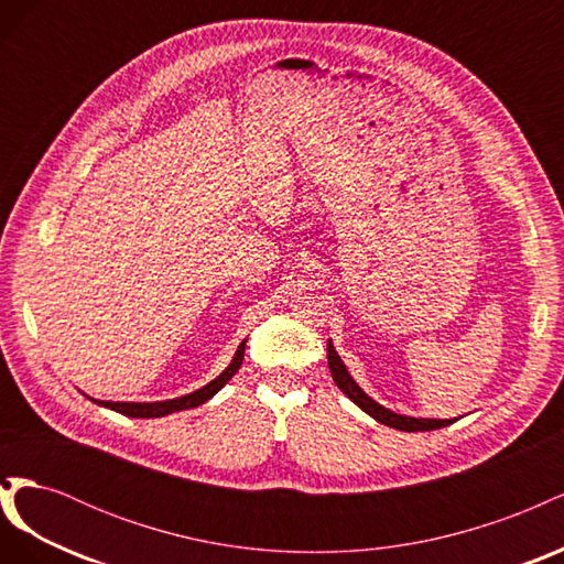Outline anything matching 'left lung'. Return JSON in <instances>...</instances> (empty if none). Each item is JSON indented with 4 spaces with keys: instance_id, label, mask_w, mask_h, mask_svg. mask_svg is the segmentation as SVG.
Listing matches in <instances>:
<instances>
[{
    "instance_id": "left-lung-1",
    "label": "left lung",
    "mask_w": 564,
    "mask_h": 564,
    "mask_svg": "<svg viewBox=\"0 0 564 564\" xmlns=\"http://www.w3.org/2000/svg\"><path fill=\"white\" fill-rule=\"evenodd\" d=\"M327 360H329V369H332V379L334 383L340 388L344 395L355 402L357 406L362 409L365 414H369L371 419H377L379 423L388 425V429H398L404 433H423V431H437L445 429V425H452L456 419H416V416H404L398 412H390L383 404H379L377 400H371L367 392L355 383V379L350 377V371L346 369L344 360H340L332 338L327 340Z\"/></svg>"
}]
</instances>
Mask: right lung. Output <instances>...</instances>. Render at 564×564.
I'll return each mask as SVG.
<instances>
[{
    "label": "right lung",
    "mask_w": 564,
    "mask_h": 564,
    "mask_svg": "<svg viewBox=\"0 0 564 564\" xmlns=\"http://www.w3.org/2000/svg\"><path fill=\"white\" fill-rule=\"evenodd\" d=\"M245 344H247V338L242 340L240 346H237L230 365H228L224 371H220L214 381H209L207 386H202L199 390L187 392V395H181V398H174V400H162V402H110V400H94V398H89V395H87V398H89L91 402L100 404V406L112 409V412L131 416V419H160V416H166V414L183 412V409L199 406V404H204L207 400H212V398L216 395V392L235 377L237 369L242 367V360H245Z\"/></svg>",
    "instance_id": "add662e5"
}]
</instances>
